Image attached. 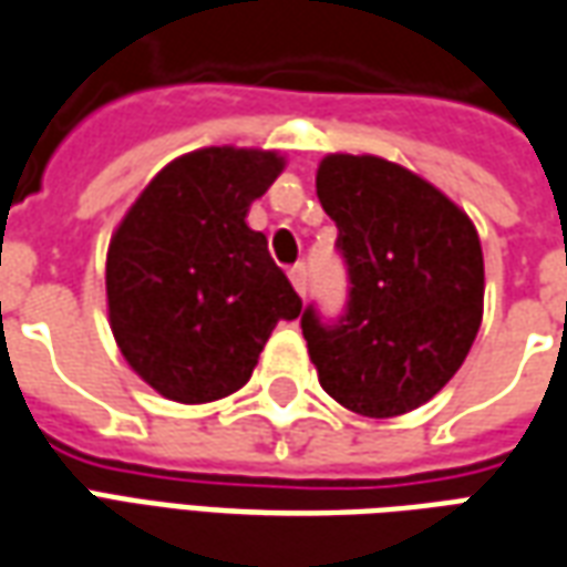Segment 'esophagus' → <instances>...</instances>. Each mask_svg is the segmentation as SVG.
I'll use <instances>...</instances> for the list:
<instances>
[{
  "mask_svg": "<svg viewBox=\"0 0 567 567\" xmlns=\"http://www.w3.org/2000/svg\"><path fill=\"white\" fill-rule=\"evenodd\" d=\"M288 279H291V285H295L297 295L307 297V267H300V264L291 267V270H288Z\"/></svg>",
  "mask_w": 567,
  "mask_h": 567,
  "instance_id": "esophagus-1",
  "label": "esophagus"
}]
</instances>
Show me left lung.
<instances>
[{
	"instance_id": "1",
	"label": "left lung",
	"mask_w": 567,
	"mask_h": 567,
	"mask_svg": "<svg viewBox=\"0 0 567 567\" xmlns=\"http://www.w3.org/2000/svg\"><path fill=\"white\" fill-rule=\"evenodd\" d=\"M316 194L352 288L337 324L303 312L309 361L346 410L404 416L455 377L476 340L486 291L476 227L422 175L373 154H328Z\"/></svg>"
}]
</instances>
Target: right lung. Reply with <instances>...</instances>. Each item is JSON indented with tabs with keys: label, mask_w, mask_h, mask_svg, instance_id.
I'll list each match as a JSON object with an SVG mask.
<instances>
[{
	"label": "right lung",
	"mask_w": 567,
	"mask_h": 567,
	"mask_svg": "<svg viewBox=\"0 0 567 567\" xmlns=\"http://www.w3.org/2000/svg\"><path fill=\"white\" fill-rule=\"evenodd\" d=\"M285 169L279 151L212 145L166 163L112 234L105 300L115 343L166 401L239 392L300 297L251 230V203Z\"/></svg>",
	"instance_id": "right-lung-1"
}]
</instances>
